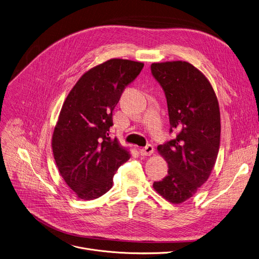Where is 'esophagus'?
I'll return each mask as SVG.
<instances>
[{
	"instance_id": "34e87169",
	"label": "esophagus",
	"mask_w": 259,
	"mask_h": 259,
	"mask_svg": "<svg viewBox=\"0 0 259 259\" xmlns=\"http://www.w3.org/2000/svg\"><path fill=\"white\" fill-rule=\"evenodd\" d=\"M153 152H154V148H153L152 145H147L146 147L140 149V153H141V155H143V156H149V155H151Z\"/></svg>"
}]
</instances>
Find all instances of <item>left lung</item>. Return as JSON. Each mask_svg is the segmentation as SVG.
Instances as JSON below:
<instances>
[{"label": "left lung", "instance_id": "8db88e82", "mask_svg": "<svg viewBox=\"0 0 259 259\" xmlns=\"http://www.w3.org/2000/svg\"><path fill=\"white\" fill-rule=\"evenodd\" d=\"M151 73L164 92L175 139L158 145L167 175L153 188L171 204H181L211 175L220 145V111L207 77L187 62L153 63Z\"/></svg>", "mask_w": 259, "mask_h": 259}]
</instances>
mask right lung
<instances>
[{"instance_id":"right-lung-1","label":"right lung","mask_w":259,"mask_h":259,"mask_svg":"<svg viewBox=\"0 0 259 259\" xmlns=\"http://www.w3.org/2000/svg\"><path fill=\"white\" fill-rule=\"evenodd\" d=\"M143 67L140 62L109 60L85 72L64 102L51 146L62 177L81 199L109 191L114 174L131 157L109 132L115 106Z\"/></svg>"}]
</instances>
